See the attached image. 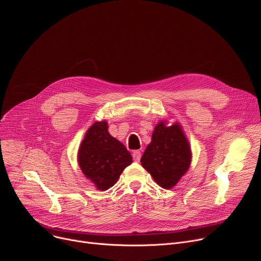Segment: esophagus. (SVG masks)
<instances>
[{
  "instance_id": "esophagus-1",
  "label": "esophagus",
  "mask_w": 261,
  "mask_h": 261,
  "mask_svg": "<svg viewBox=\"0 0 261 261\" xmlns=\"http://www.w3.org/2000/svg\"><path fill=\"white\" fill-rule=\"evenodd\" d=\"M141 156H142V153H141V151H140V150H134V151H133V153H132L133 160L136 161V162H139V161H140Z\"/></svg>"
}]
</instances>
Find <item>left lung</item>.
Returning <instances> with one entry per match:
<instances>
[{
  "instance_id": "obj_1",
  "label": "left lung",
  "mask_w": 261,
  "mask_h": 261,
  "mask_svg": "<svg viewBox=\"0 0 261 261\" xmlns=\"http://www.w3.org/2000/svg\"><path fill=\"white\" fill-rule=\"evenodd\" d=\"M141 162L160 187H174L191 162L190 144L180 123L175 121L169 125L167 120H160L153 129Z\"/></svg>"
}]
</instances>
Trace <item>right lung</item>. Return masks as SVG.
I'll use <instances>...</instances> for the list:
<instances>
[{"mask_svg":"<svg viewBox=\"0 0 261 261\" xmlns=\"http://www.w3.org/2000/svg\"><path fill=\"white\" fill-rule=\"evenodd\" d=\"M84 175L98 190H108L132 163L131 153L113 138L106 120L96 121L87 130L77 153Z\"/></svg>","mask_w":261,"mask_h":261,"instance_id":"1","label":"right lung"}]
</instances>
